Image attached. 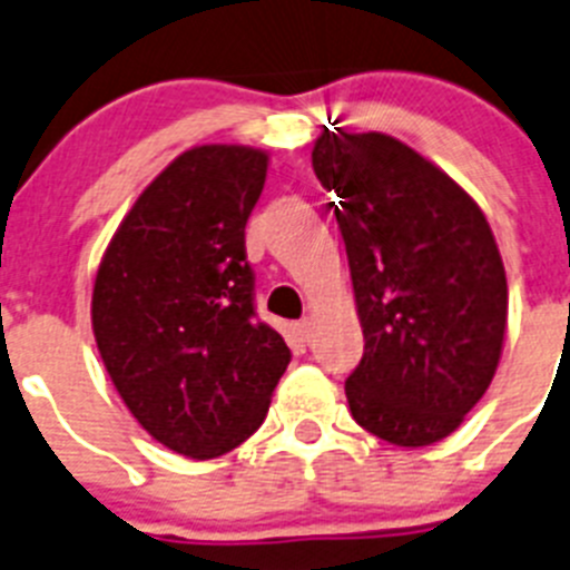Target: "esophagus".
I'll return each instance as SVG.
<instances>
[{"mask_svg": "<svg viewBox=\"0 0 570 570\" xmlns=\"http://www.w3.org/2000/svg\"><path fill=\"white\" fill-rule=\"evenodd\" d=\"M292 330H295V335H298L301 341H309V335H313V318H301Z\"/></svg>", "mask_w": 570, "mask_h": 570, "instance_id": "34e87169", "label": "esophagus"}]
</instances>
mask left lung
<instances>
[{"instance_id":"left-lung-1","label":"left lung","mask_w":570,"mask_h":570,"mask_svg":"<svg viewBox=\"0 0 570 570\" xmlns=\"http://www.w3.org/2000/svg\"><path fill=\"white\" fill-rule=\"evenodd\" d=\"M313 168L338 195L364 330L344 384L350 413L399 448L442 442L502 358L508 281L491 224L453 177L390 135L324 128Z\"/></svg>"}]
</instances>
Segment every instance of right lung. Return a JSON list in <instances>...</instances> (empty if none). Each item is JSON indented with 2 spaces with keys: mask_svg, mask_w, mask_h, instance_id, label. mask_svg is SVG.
Returning a JSON list of instances; mask_svg holds the SVG:
<instances>
[{
  "mask_svg": "<svg viewBox=\"0 0 570 570\" xmlns=\"http://www.w3.org/2000/svg\"><path fill=\"white\" fill-rule=\"evenodd\" d=\"M269 155L195 146L137 197L97 269L91 326L114 387L148 435L215 459L266 419L289 346L255 318L246 220Z\"/></svg>",
  "mask_w": 570,
  "mask_h": 570,
  "instance_id": "obj_1",
  "label": "right lung"
}]
</instances>
